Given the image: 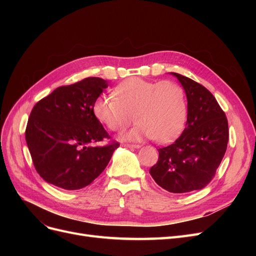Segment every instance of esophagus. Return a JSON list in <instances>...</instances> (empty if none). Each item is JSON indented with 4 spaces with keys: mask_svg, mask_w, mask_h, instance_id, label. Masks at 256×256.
Here are the masks:
<instances>
[{
    "mask_svg": "<svg viewBox=\"0 0 256 256\" xmlns=\"http://www.w3.org/2000/svg\"><path fill=\"white\" fill-rule=\"evenodd\" d=\"M124 146L128 147V148H140L141 147V145H138V144H125Z\"/></svg>",
    "mask_w": 256,
    "mask_h": 256,
    "instance_id": "esophagus-1",
    "label": "esophagus"
}]
</instances>
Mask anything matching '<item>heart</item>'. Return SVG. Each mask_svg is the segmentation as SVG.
I'll use <instances>...</instances> for the list:
<instances>
[{
  "label": "heart",
  "mask_w": 256,
  "mask_h": 256,
  "mask_svg": "<svg viewBox=\"0 0 256 256\" xmlns=\"http://www.w3.org/2000/svg\"><path fill=\"white\" fill-rule=\"evenodd\" d=\"M112 96H99L92 106L97 120L116 132L134 120L136 126L122 136L124 141L152 138L172 141L180 134L187 118V102L180 84L164 80L131 78L118 85Z\"/></svg>",
  "instance_id": "obj_1"
}]
</instances>
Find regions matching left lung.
Segmentation results:
<instances>
[{
	"mask_svg": "<svg viewBox=\"0 0 256 256\" xmlns=\"http://www.w3.org/2000/svg\"><path fill=\"white\" fill-rule=\"evenodd\" d=\"M187 97V122L182 136L159 148L158 162L150 173L161 188L172 193L200 190L212 182L226 152L228 124L214 95L203 85L170 72Z\"/></svg>",
	"mask_w": 256,
	"mask_h": 256,
	"instance_id": "8db88e82",
	"label": "left lung"
}]
</instances>
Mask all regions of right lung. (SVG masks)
<instances>
[{
	"label": "right lung",
	"mask_w": 256,
	"mask_h": 256,
	"mask_svg": "<svg viewBox=\"0 0 256 256\" xmlns=\"http://www.w3.org/2000/svg\"><path fill=\"white\" fill-rule=\"evenodd\" d=\"M108 81L92 76L54 90L30 114L26 140L42 178L58 188L78 190L94 182L111 160L118 143L109 138L92 111Z\"/></svg>",
	"instance_id": "add662e5"
}]
</instances>
